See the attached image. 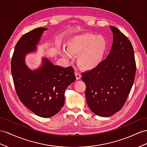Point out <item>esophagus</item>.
<instances>
[{"instance_id":"obj_1","label":"esophagus","mask_w":147,"mask_h":147,"mask_svg":"<svg viewBox=\"0 0 147 147\" xmlns=\"http://www.w3.org/2000/svg\"><path fill=\"white\" fill-rule=\"evenodd\" d=\"M75 75H76V78L77 80H80L81 78V75L80 73L76 72V73H75Z\"/></svg>"}]
</instances>
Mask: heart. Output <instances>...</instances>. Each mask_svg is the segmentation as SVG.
Segmentation results:
<instances>
[{
    "instance_id": "b5f03b06",
    "label": "heart",
    "mask_w": 147,
    "mask_h": 147,
    "mask_svg": "<svg viewBox=\"0 0 147 147\" xmlns=\"http://www.w3.org/2000/svg\"><path fill=\"white\" fill-rule=\"evenodd\" d=\"M107 49V42L105 38L86 33L73 37L67 44V51L63 49L61 53L67 59L77 55L78 65L82 69L89 70L102 63Z\"/></svg>"
}]
</instances>
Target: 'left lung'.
I'll return each mask as SVG.
<instances>
[{
    "label": "left lung",
    "mask_w": 147,
    "mask_h": 147,
    "mask_svg": "<svg viewBox=\"0 0 147 147\" xmlns=\"http://www.w3.org/2000/svg\"><path fill=\"white\" fill-rule=\"evenodd\" d=\"M113 44L109 55L100 65L81 74L86 86L88 106L100 117H109L121 109L132 88L136 73L134 51L126 36L110 26Z\"/></svg>",
    "instance_id": "1"
}]
</instances>
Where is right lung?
I'll return each instance as SVG.
<instances>
[{"label":"right lung","instance_id":"right-lung-1","mask_svg":"<svg viewBox=\"0 0 147 147\" xmlns=\"http://www.w3.org/2000/svg\"><path fill=\"white\" fill-rule=\"evenodd\" d=\"M46 28H37L25 33L18 41L11 61V72L17 94L29 110L41 117L58 114L65 103L66 88L76 80L72 66L54 65L47 58L42 67L30 69L25 63L28 53L36 50Z\"/></svg>","mask_w":147,"mask_h":147}]
</instances>
